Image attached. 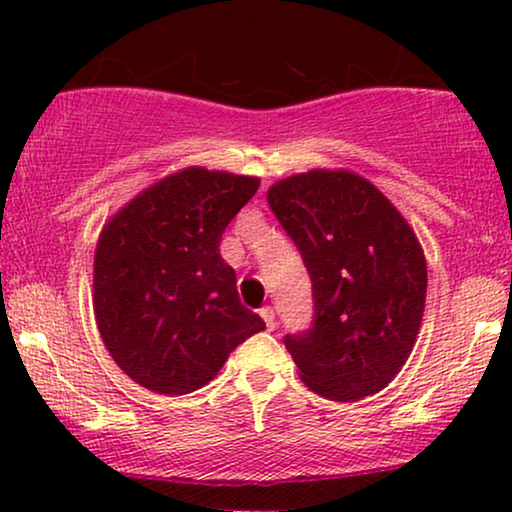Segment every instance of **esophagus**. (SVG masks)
<instances>
[{
  "instance_id": "obj_1",
  "label": "esophagus",
  "mask_w": 512,
  "mask_h": 512,
  "mask_svg": "<svg viewBox=\"0 0 512 512\" xmlns=\"http://www.w3.org/2000/svg\"><path fill=\"white\" fill-rule=\"evenodd\" d=\"M261 317H263V321H265V326H268V331H272V328H275V310H272V307H261Z\"/></svg>"
}]
</instances>
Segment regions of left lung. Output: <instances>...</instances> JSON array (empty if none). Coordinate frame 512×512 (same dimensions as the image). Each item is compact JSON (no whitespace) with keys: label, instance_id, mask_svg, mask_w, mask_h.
Masks as SVG:
<instances>
[{"label":"left lung","instance_id":"8db88e82","mask_svg":"<svg viewBox=\"0 0 512 512\" xmlns=\"http://www.w3.org/2000/svg\"><path fill=\"white\" fill-rule=\"evenodd\" d=\"M268 202L312 282L310 328L284 335L300 377L333 401L377 394L422 324L426 261L415 233L370 181L345 170L277 181Z\"/></svg>","mask_w":512,"mask_h":512}]
</instances>
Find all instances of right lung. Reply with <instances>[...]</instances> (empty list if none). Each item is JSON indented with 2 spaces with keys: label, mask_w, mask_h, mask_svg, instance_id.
Listing matches in <instances>:
<instances>
[{
  "label": "right lung",
  "mask_w": 512,
  "mask_h": 512,
  "mask_svg": "<svg viewBox=\"0 0 512 512\" xmlns=\"http://www.w3.org/2000/svg\"><path fill=\"white\" fill-rule=\"evenodd\" d=\"M256 177L188 167L137 195L95 251V317L111 359L156 394L200 389L228 354L263 331L240 303L219 244L254 198Z\"/></svg>",
  "instance_id": "add662e5"
}]
</instances>
